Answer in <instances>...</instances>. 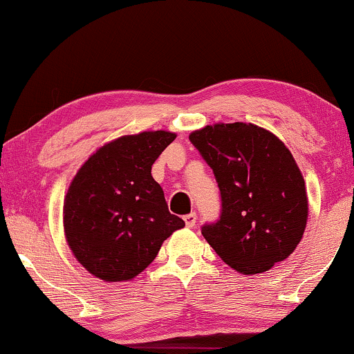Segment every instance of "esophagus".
I'll return each mask as SVG.
<instances>
[{
  "mask_svg": "<svg viewBox=\"0 0 354 354\" xmlns=\"http://www.w3.org/2000/svg\"><path fill=\"white\" fill-rule=\"evenodd\" d=\"M183 219H185V223H186V225H188V227H194L196 219H198V218H196V212H189V214H186Z\"/></svg>",
  "mask_w": 354,
  "mask_h": 354,
  "instance_id": "1",
  "label": "esophagus"
}]
</instances>
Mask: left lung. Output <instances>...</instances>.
<instances>
[{
	"instance_id": "8db88e82",
	"label": "left lung",
	"mask_w": 354,
	"mask_h": 354,
	"mask_svg": "<svg viewBox=\"0 0 354 354\" xmlns=\"http://www.w3.org/2000/svg\"><path fill=\"white\" fill-rule=\"evenodd\" d=\"M218 181L223 212L203 236L244 275L263 274L297 249L308 221L304 174L285 143L254 123H214L191 131Z\"/></svg>"
}]
</instances>
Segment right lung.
<instances>
[{
    "label": "right lung",
    "mask_w": 354,
    "mask_h": 354,
    "mask_svg": "<svg viewBox=\"0 0 354 354\" xmlns=\"http://www.w3.org/2000/svg\"><path fill=\"white\" fill-rule=\"evenodd\" d=\"M174 138L166 130L118 136L97 148L72 178L64 198V236L88 274L129 282L185 227L151 176V165Z\"/></svg>",
    "instance_id": "1"
}]
</instances>
